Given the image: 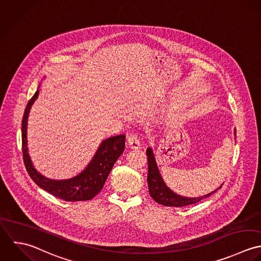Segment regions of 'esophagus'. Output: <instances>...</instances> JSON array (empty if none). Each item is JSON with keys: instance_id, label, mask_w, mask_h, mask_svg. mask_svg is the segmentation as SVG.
I'll return each instance as SVG.
<instances>
[{"instance_id": "esophagus-1", "label": "esophagus", "mask_w": 261, "mask_h": 261, "mask_svg": "<svg viewBox=\"0 0 261 261\" xmlns=\"http://www.w3.org/2000/svg\"><path fill=\"white\" fill-rule=\"evenodd\" d=\"M127 142H128L129 147L132 148V149H139L140 148L139 138L135 134H130L127 138Z\"/></svg>"}]
</instances>
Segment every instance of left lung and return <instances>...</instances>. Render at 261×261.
Here are the masks:
<instances>
[{
	"label": "left lung",
	"instance_id": "8db88e82",
	"mask_svg": "<svg viewBox=\"0 0 261 261\" xmlns=\"http://www.w3.org/2000/svg\"><path fill=\"white\" fill-rule=\"evenodd\" d=\"M235 135H236V129H235ZM146 155L148 160V175H147V182H148V190L151 198L160 205L167 206V207H186L189 205H193L196 203H199L200 201L206 199L217 192L220 188L213 191L208 195H205L203 197L198 198H187L181 197L175 193H173L169 188L166 187L165 182L163 181L158 167H157L156 161L153 155L152 149L149 147L146 150Z\"/></svg>",
	"mask_w": 261,
	"mask_h": 261
}]
</instances>
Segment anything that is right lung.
I'll list each match as a JSON object with an SVG mask.
<instances>
[{"instance_id":"right-lung-1","label":"right lung","mask_w":261,"mask_h":261,"mask_svg":"<svg viewBox=\"0 0 261 261\" xmlns=\"http://www.w3.org/2000/svg\"><path fill=\"white\" fill-rule=\"evenodd\" d=\"M39 94L37 91L25 108L22 119V152L25 167L33 181L54 197L66 202L89 201L104 187L115 162L123 153L126 136L121 134L104 140L89 165L80 174L69 179L55 180L41 175L33 166L27 148V120L31 106Z\"/></svg>"}]
</instances>
